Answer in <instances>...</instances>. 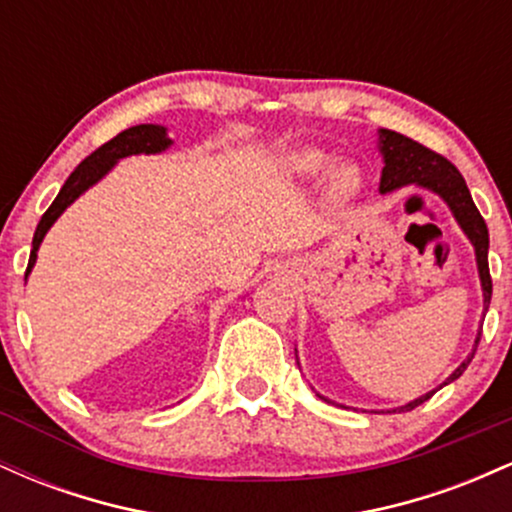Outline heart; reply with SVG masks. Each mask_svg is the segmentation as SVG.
<instances>
[{
    "mask_svg": "<svg viewBox=\"0 0 512 512\" xmlns=\"http://www.w3.org/2000/svg\"><path fill=\"white\" fill-rule=\"evenodd\" d=\"M289 170L293 175L305 180H315L320 175H327V190H330L332 199L344 202L351 199L361 187V175L354 166H334L332 168V156L325 154L320 149H296L286 156Z\"/></svg>",
    "mask_w": 512,
    "mask_h": 512,
    "instance_id": "b5f03b06",
    "label": "heart"
}]
</instances>
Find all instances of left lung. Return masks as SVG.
<instances>
[{
	"label": "left lung",
	"mask_w": 512,
	"mask_h": 512,
	"mask_svg": "<svg viewBox=\"0 0 512 512\" xmlns=\"http://www.w3.org/2000/svg\"><path fill=\"white\" fill-rule=\"evenodd\" d=\"M380 154L385 158L383 178H380V192H392L399 190L404 185H419L426 187V190L436 192V195L448 204L452 216H455L457 223L467 238L472 240L474 252H477V267H479V279H481V291H484V313L489 310L491 303V274H489V228H486V221L481 219L479 209L474 207V199L469 195L467 182L445 156L436 154V151L426 149L424 144L414 142V139L404 137V134L392 132V129H380ZM481 339V330L477 334V342H474L472 354H469L464 361L457 366L455 373L445 380L443 385L452 383L464 373V368L472 363L474 351H477ZM440 385V387H443ZM436 392V390H433ZM433 392L428 395L414 399V402L404 404V407L390 409L387 414H395V411H411L419 404H424L426 399L433 397Z\"/></svg>",
	"instance_id": "1"
}]
</instances>
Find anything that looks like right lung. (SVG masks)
Here are the masks:
<instances>
[{
    "label": "right lung",
    "instance_id": "obj_1",
    "mask_svg": "<svg viewBox=\"0 0 512 512\" xmlns=\"http://www.w3.org/2000/svg\"><path fill=\"white\" fill-rule=\"evenodd\" d=\"M173 144L168 139L166 127L161 125H137V127H129L125 132H120L117 137L105 142L101 149L93 151L91 156H86L79 166L74 168V173L69 175L67 182L62 185L60 195L55 197V202L50 204V209L45 211L43 219H40L38 228H35V236H33V250L31 257H28V269H26V279L31 274L35 257H38V248L43 243L45 233L50 231V226L60 219V214L69 204L74 202L76 197L84 195L91 185H96L98 180L108 173L110 168L115 166L120 158L125 156H134V154H161L166 151L168 146Z\"/></svg>",
    "mask_w": 512,
    "mask_h": 512
}]
</instances>
